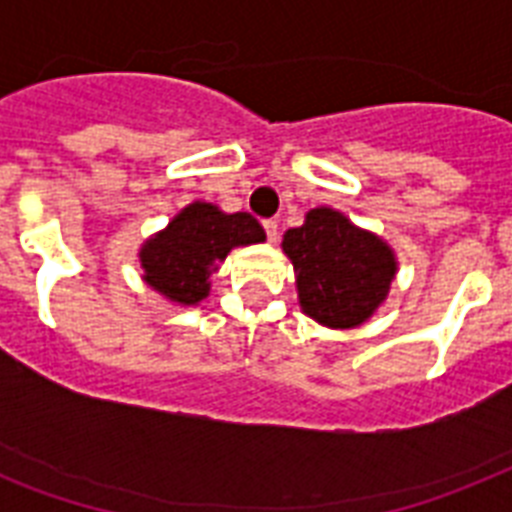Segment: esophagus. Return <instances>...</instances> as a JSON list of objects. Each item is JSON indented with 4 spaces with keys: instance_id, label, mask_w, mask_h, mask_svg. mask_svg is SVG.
Returning <instances> with one entry per match:
<instances>
[{
    "instance_id": "esophagus-1",
    "label": "esophagus",
    "mask_w": 512,
    "mask_h": 512,
    "mask_svg": "<svg viewBox=\"0 0 512 512\" xmlns=\"http://www.w3.org/2000/svg\"><path fill=\"white\" fill-rule=\"evenodd\" d=\"M263 228H265V233H268V241L279 239V223H276V220H265Z\"/></svg>"
}]
</instances>
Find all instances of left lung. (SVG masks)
<instances>
[{
	"label": "left lung",
	"instance_id": "left-lung-1",
	"mask_svg": "<svg viewBox=\"0 0 512 512\" xmlns=\"http://www.w3.org/2000/svg\"><path fill=\"white\" fill-rule=\"evenodd\" d=\"M305 316L329 329L361 327L388 300L398 260L388 241L332 207H316L281 241Z\"/></svg>",
	"mask_w": 512,
	"mask_h": 512
}]
</instances>
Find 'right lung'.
Masks as SVG:
<instances>
[{"label":"right lung","mask_w":512,"mask_h":512,"mask_svg":"<svg viewBox=\"0 0 512 512\" xmlns=\"http://www.w3.org/2000/svg\"><path fill=\"white\" fill-rule=\"evenodd\" d=\"M265 241L263 225L249 212H223L209 201H193L167 228L143 241L138 252L143 281L175 305H199L228 252Z\"/></svg>","instance_id":"obj_1"}]
</instances>
